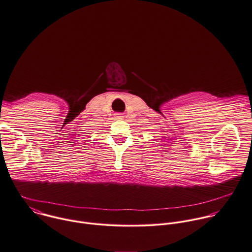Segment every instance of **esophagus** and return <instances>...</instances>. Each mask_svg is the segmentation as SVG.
<instances>
[{
  "label": "esophagus",
  "instance_id": "34e87169",
  "mask_svg": "<svg viewBox=\"0 0 252 252\" xmlns=\"http://www.w3.org/2000/svg\"><path fill=\"white\" fill-rule=\"evenodd\" d=\"M117 118H118V119H123V115L118 114V115H117Z\"/></svg>",
  "mask_w": 252,
  "mask_h": 252
}]
</instances>
